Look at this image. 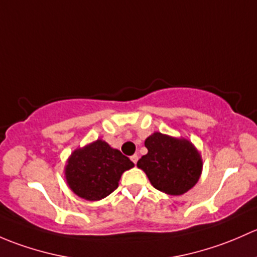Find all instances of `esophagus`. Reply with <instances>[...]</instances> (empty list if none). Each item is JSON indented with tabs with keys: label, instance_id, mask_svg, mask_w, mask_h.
I'll use <instances>...</instances> for the list:
<instances>
[{
	"label": "esophagus",
	"instance_id": "34e87169",
	"mask_svg": "<svg viewBox=\"0 0 257 257\" xmlns=\"http://www.w3.org/2000/svg\"><path fill=\"white\" fill-rule=\"evenodd\" d=\"M131 161H132V162L135 163V165H136V163H137V161H139V156H137V155H134V156H131Z\"/></svg>",
	"mask_w": 257,
	"mask_h": 257
}]
</instances>
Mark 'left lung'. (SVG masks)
<instances>
[{"instance_id":"1","label":"left lung","mask_w":257,"mask_h":257,"mask_svg":"<svg viewBox=\"0 0 257 257\" xmlns=\"http://www.w3.org/2000/svg\"><path fill=\"white\" fill-rule=\"evenodd\" d=\"M145 146L148 152L137 167L144 169L156 189L181 195L195 186L202 173V158L189 141L155 132Z\"/></svg>"}]
</instances>
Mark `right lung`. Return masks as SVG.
I'll return each instance as SVG.
<instances>
[{"mask_svg":"<svg viewBox=\"0 0 257 257\" xmlns=\"http://www.w3.org/2000/svg\"><path fill=\"white\" fill-rule=\"evenodd\" d=\"M132 167L128 157L97 140L71 153L65 178L76 195L86 200H100L118 187L121 174Z\"/></svg>","mask_w":257,"mask_h":257,"instance_id":"add662e5","label":"right lung"}]
</instances>
